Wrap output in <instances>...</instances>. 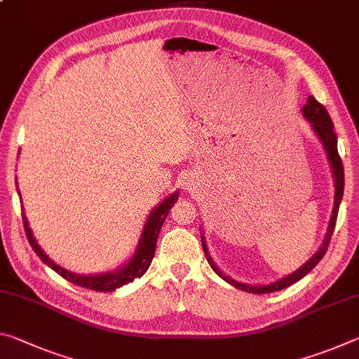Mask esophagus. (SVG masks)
I'll use <instances>...</instances> for the list:
<instances>
[{
    "label": "esophagus",
    "instance_id": "esophagus-1",
    "mask_svg": "<svg viewBox=\"0 0 359 359\" xmlns=\"http://www.w3.org/2000/svg\"><path fill=\"white\" fill-rule=\"evenodd\" d=\"M190 187H191L190 184H185V188H187V190H190Z\"/></svg>",
    "mask_w": 359,
    "mask_h": 359
}]
</instances>
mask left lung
Returning a JSON list of instances; mask_svg holds the SVG:
<instances>
[{
  "instance_id": "obj_1",
  "label": "left lung",
  "mask_w": 359,
  "mask_h": 359,
  "mask_svg": "<svg viewBox=\"0 0 359 359\" xmlns=\"http://www.w3.org/2000/svg\"><path fill=\"white\" fill-rule=\"evenodd\" d=\"M302 114H304V117H306L309 121H311L315 133H317L318 137L321 139V142H323L325 149L327 151V158H330V161H331V166H332V171H334V177H336V199H334V210H332V217H331V222H330V228H327L326 239L323 242V247H321L320 250L315 253L313 257L309 259L306 264H304L302 267H299V269H297L296 272H293V274L283 277L282 280H278L276 283H271V285H264V287H250V285L239 283V282L233 280V278L223 276L222 272L217 269V266L212 263V259H210L209 253H208V248H205V242H204L203 236H201L205 258H208L212 269H214L217 274L223 278L224 282H228L229 285H233V287L239 288L242 291H247V293H253V294L272 293V291H280L283 288L290 287V285L296 283L297 280H301V278L304 276H307L309 272H311L313 267L320 263V259L325 257L327 247H330V242H331V236L334 233V228H336L339 205H340V201H342V196H344V165H342V160H340L339 151H337V136H336V133H334L332 120L330 117V114H327L326 107L321 104V102H318L317 100H315L313 96H309L307 104L302 106Z\"/></svg>"
}]
</instances>
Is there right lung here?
<instances>
[{
	"label": "right lung",
	"mask_w": 359,
	"mask_h": 359,
	"mask_svg": "<svg viewBox=\"0 0 359 359\" xmlns=\"http://www.w3.org/2000/svg\"><path fill=\"white\" fill-rule=\"evenodd\" d=\"M177 198H179V193L171 194V196L165 199V201H163L154 212H151L147 223H145V229H144L141 244H139L136 255L133 257V259L130 261L128 264H126L125 267H121V269L117 271V272H112V274L77 276V274H72V272L65 271L63 267L57 266L55 263H53V261L48 259L46 255L42 253L41 247L36 244V241L33 238L32 229L28 228V222H27L25 215H22V220H23V228H25V234L28 238L29 245H32L34 253L38 255V257L42 261H44V263L48 267H52V269L55 271L57 274L62 276L65 280L71 282L72 285H77V287L93 290V291H106V293H107V291H114V290H117L120 287H123V285H126V283L133 282L135 278L142 277L144 272L149 269V266H150L151 259H154V255H155L158 233H160L163 223H165L169 210H171V208L175 204V201H177Z\"/></svg>",
	"instance_id": "1"
}]
</instances>
